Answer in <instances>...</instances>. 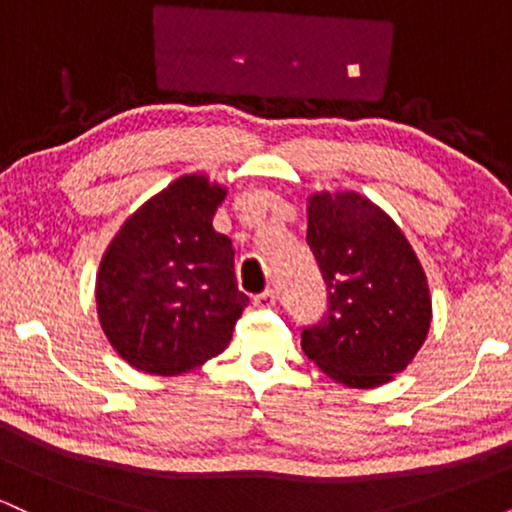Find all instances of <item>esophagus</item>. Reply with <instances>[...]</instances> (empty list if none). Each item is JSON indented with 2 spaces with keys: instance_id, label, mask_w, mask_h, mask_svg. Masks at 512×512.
<instances>
[{
  "instance_id": "obj_1",
  "label": "esophagus",
  "mask_w": 512,
  "mask_h": 512,
  "mask_svg": "<svg viewBox=\"0 0 512 512\" xmlns=\"http://www.w3.org/2000/svg\"><path fill=\"white\" fill-rule=\"evenodd\" d=\"M274 303H276L274 291H262L252 298V305H255V308H272Z\"/></svg>"
}]
</instances>
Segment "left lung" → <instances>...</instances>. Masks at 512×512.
I'll list each match as a JSON object with an SVG mask.
<instances>
[{"instance_id": "obj_1", "label": "left lung", "mask_w": 512, "mask_h": 512, "mask_svg": "<svg viewBox=\"0 0 512 512\" xmlns=\"http://www.w3.org/2000/svg\"><path fill=\"white\" fill-rule=\"evenodd\" d=\"M305 240L327 286V313L301 332L305 356L346 387L385 385L431 327L419 257L397 223L358 192L310 197Z\"/></svg>"}]
</instances>
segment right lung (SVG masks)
<instances>
[{
  "instance_id": "obj_1",
  "label": "right lung",
  "mask_w": 512,
  "mask_h": 512,
  "mask_svg": "<svg viewBox=\"0 0 512 512\" xmlns=\"http://www.w3.org/2000/svg\"><path fill=\"white\" fill-rule=\"evenodd\" d=\"M226 187L182 175L122 223L96 276L98 320L132 368L180 375L219 356L248 296L214 231Z\"/></svg>"
}]
</instances>
